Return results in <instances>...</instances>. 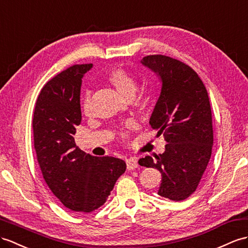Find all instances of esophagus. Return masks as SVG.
<instances>
[{
  "instance_id": "esophagus-1",
  "label": "esophagus",
  "mask_w": 248,
  "mask_h": 248,
  "mask_svg": "<svg viewBox=\"0 0 248 248\" xmlns=\"http://www.w3.org/2000/svg\"><path fill=\"white\" fill-rule=\"evenodd\" d=\"M126 165H127L128 170H136V168H138V166H139L138 158H136V156H130V158L126 160Z\"/></svg>"
}]
</instances>
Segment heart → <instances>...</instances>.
Here are the masks:
<instances>
[{
  "label": "heart",
  "mask_w": 248,
  "mask_h": 248,
  "mask_svg": "<svg viewBox=\"0 0 248 248\" xmlns=\"http://www.w3.org/2000/svg\"><path fill=\"white\" fill-rule=\"evenodd\" d=\"M107 81L116 88L119 93L127 99L134 98L137 90H138V81L136 78L122 68H116L111 70L107 76ZM82 110L85 114L90 112V98L89 95H86L83 100L82 103ZM121 138L125 139L127 137V131L122 130L120 132Z\"/></svg>",
  "instance_id": "1"
}]
</instances>
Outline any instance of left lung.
Returning <instances> with one entry per match:
<instances>
[{
  "label": "left lung",
  "instance_id": "1",
  "mask_svg": "<svg viewBox=\"0 0 248 248\" xmlns=\"http://www.w3.org/2000/svg\"><path fill=\"white\" fill-rule=\"evenodd\" d=\"M141 63L162 82L149 124L167 144L164 153L155 159L146 155L139 164L162 173L159 196L183 201L196 191L211 156L214 131L207 90L197 72L179 60L153 54Z\"/></svg>",
  "mask_w": 248,
  "mask_h": 248
}]
</instances>
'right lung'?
<instances>
[{
  "instance_id": "1",
  "label": "right lung",
  "mask_w": 248,
  "mask_h": 248,
  "mask_svg": "<svg viewBox=\"0 0 248 248\" xmlns=\"http://www.w3.org/2000/svg\"><path fill=\"white\" fill-rule=\"evenodd\" d=\"M93 64L74 65L48 81L35 103L34 149L46 184L65 207L92 213L103 205L126 163L93 156L78 148L74 135L81 124L82 78Z\"/></svg>"
}]
</instances>
